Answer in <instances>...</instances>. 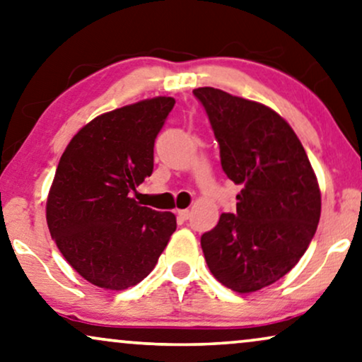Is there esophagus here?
Here are the masks:
<instances>
[{
	"instance_id": "obj_1",
	"label": "esophagus",
	"mask_w": 362,
	"mask_h": 362,
	"mask_svg": "<svg viewBox=\"0 0 362 362\" xmlns=\"http://www.w3.org/2000/svg\"><path fill=\"white\" fill-rule=\"evenodd\" d=\"M176 214H177V218L182 219V221H186V219H189V216H191V213H189V211H187V209H177Z\"/></svg>"
}]
</instances>
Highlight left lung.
Instances as JSON below:
<instances>
[{"mask_svg":"<svg viewBox=\"0 0 362 362\" xmlns=\"http://www.w3.org/2000/svg\"><path fill=\"white\" fill-rule=\"evenodd\" d=\"M219 143L221 166L234 185L236 213L201 236L211 274L239 294L288 274L316 233L321 191L301 141L266 105L223 89L198 88Z\"/></svg>","mask_w":362,"mask_h":362,"instance_id":"1","label":"left lung"}]
</instances>
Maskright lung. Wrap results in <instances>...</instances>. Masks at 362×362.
I'll return each mask as SVG.
<instances>
[{
  "label": "right lung",
  "instance_id": "right-lung-1",
  "mask_svg": "<svg viewBox=\"0 0 362 362\" xmlns=\"http://www.w3.org/2000/svg\"><path fill=\"white\" fill-rule=\"evenodd\" d=\"M175 106L156 96L84 124L64 149L46 201L56 246L98 288L123 291L151 273L176 216L139 206L129 192L153 173L154 139Z\"/></svg>",
  "mask_w": 362,
  "mask_h": 362
}]
</instances>
